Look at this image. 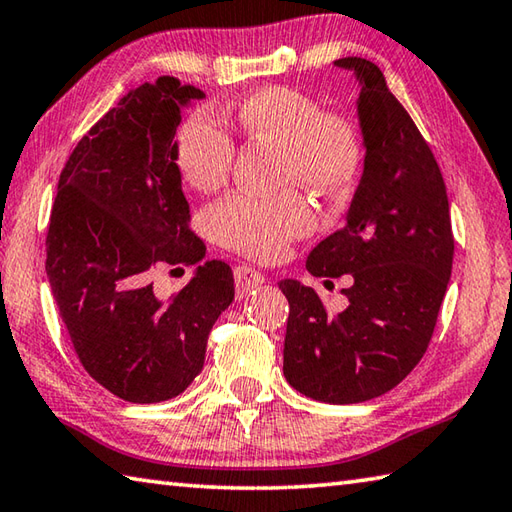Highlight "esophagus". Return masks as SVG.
<instances>
[{
	"instance_id": "1",
	"label": "esophagus",
	"mask_w": 512,
	"mask_h": 512,
	"mask_svg": "<svg viewBox=\"0 0 512 512\" xmlns=\"http://www.w3.org/2000/svg\"><path fill=\"white\" fill-rule=\"evenodd\" d=\"M234 278H236V287H238L240 296H247L254 287L263 285V281H265L263 274L256 272V269H252V267H247V265H238L234 269Z\"/></svg>"
}]
</instances>
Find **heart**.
Segmentation results:
<instances>
[{"mask_svg":"<svg viewBox=\"0 0 512 512\" xmlns=\"http://www.w3.org/2000/svg\"><path fill=\"white\" fill-rule=\"evenodd\" d=\"M249 140L281 149L283 182H298L318 196H341L359 176L363 147L354 124L323 113L307 93L269 86L236 109ZM234 140L209 109L191 113L178 133V167L191 187L214 191L229 176ZM209 231L220 245L258 260H272L314 227V214L298 194L278 198L231 196L209 209Z\"/></svg>","mask_w":512,"mask_h":512,"instance_id":"heart-1","label":"heart"}]
</instances>
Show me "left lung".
Masks as SVG:
<instances>
[{
  "label": "left lung",
  "mask_w": 512,
  "mask_h": 512,
  "mask_svg": "<svg viewBox=\"0 0 512 512\" xmlns=\"http://www.w3.org/2000/svg\"><path fill=\"white\" fill-rule=\"evenodd\" d=\"M334 66L359 82L363 173L345 225L307 256L316 278L352 276L347 307L327 314L312 287L285 278L283 372L305 397L361 403L399 385L426 354L452 272L455 240L446 185L428 142L363 57Z\"/></svg>",
  "instance_id": "1"
}]
</instances>
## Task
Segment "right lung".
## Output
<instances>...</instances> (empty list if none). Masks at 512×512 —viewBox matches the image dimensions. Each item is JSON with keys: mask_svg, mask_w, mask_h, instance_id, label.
Here are the masks:
<instances>
[{"mask_svg": "<svg viewBox=\"0 0 512 512\" xmlns=\"http://www.w3.org/2000/svg\"><path fill=\"white\" fill-rule=\"evenodd\" d=\"M196 86L158 77L131 89L77 142L60 173L46 276L77 356L131 403L178 397L205 363L207 336L234 301V274L205 260L189 229L176 129ZM158 262L199 263L171 299L152 292Z\"/></svg>", "mask_w": 512, "mask_h": 512, "instance_id": "1", "label": "right lung"}]
</instances>
